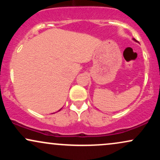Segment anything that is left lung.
<instances>
[{
  "mask_svg": "<svg viewBox=\"0 0 160 160\" xmlns=\"http://www.w3.org/2000/svg\"><path fill=\"white\" fill-rule=\"evenodd\" d=\"M133 40H134V41H135V42H137V40H135V38H133Z\"/></svg>",
  "mask_w": 160,
  "mask_h": 160,
  "instance_id": "8db88e82",
  "label": "left lung"
}]
</instances>
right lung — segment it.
Segmentation results:
<instances>
[{"label": "right lung", "mask_w": 160, "mask_h": 160, "mask_svg": "<svg viewBox=\"0 0 160 160\" xmlns=\"http://www.w3.org/2000/svg\"><path fill=\"white\" fill-rule=\"evenodd\" d=\"M59 111H60V110H59Z\"/></svg>", "instance_id": "1"}]
</instances>
